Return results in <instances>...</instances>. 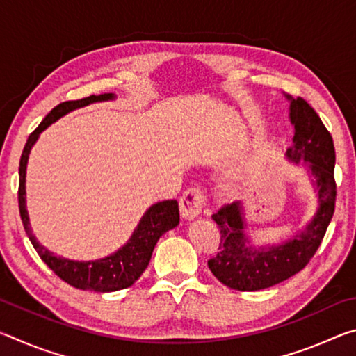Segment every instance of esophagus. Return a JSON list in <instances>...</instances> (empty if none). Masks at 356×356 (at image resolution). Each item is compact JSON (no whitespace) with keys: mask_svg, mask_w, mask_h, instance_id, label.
I'll return each instance as SVG.
<instances>
[{"mask_svg":"<svg viewBox=\"0 0 356 356\" xmlns=\"http://www.w3.org/2000/svg\"><path fill=\"white\" fill-rule=\"evenodd\" d=\"M207 200L204 196V193L197 186H191L184 195L180 196V215L185 220H193L202 212V209L206 207Z\"/></svg>","mask_w":356,"mask_h":356,"instance_id":"obj_1","label":"esophagus"}]
</instances>
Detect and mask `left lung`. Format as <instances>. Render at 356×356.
<instances>
[{"mask_svg":"<svg viewBox=\"0 0 356 356\" xmlns=\"http://www.w3.org/2000/svg\"><path fill=\"white\" fill-rule=\"evenodd\" d=\"M291 100V122L293 125L292 146L287 159L293 163L306 161L317 188L318 209L305 231L280 245H251L245 234L242 202L222 206L212 215L220 227L218 254L209 259V268L222 284L242 292L261 291L286 281L303 270L321 246L334 213V144L322 119L305 99Z\"/></svg>","mask_w":356,"mask_h":356,"instance_id":"8db88e82","label":"left lung"}]
</instances>
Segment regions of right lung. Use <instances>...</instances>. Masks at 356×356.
Wrapping results in <instances>:
<instances>
[{
	"label": "right lung",
	"instance_id": "obj_1",
	"mask_svg": "<svg viewBox=\"0 0 356 356\" xmlns=\"http://www.w3.org/2000/svg\"><path fill=\"white\" fill-rule=\"evenodd\" d=\"M113 99L114 94H100L89 95V97L81 100H69L59 104L47 114L45 119L39 124V127L29 135L20 159L19 209L26 236L31 240L34 250L38 251L42 261H44L63 281L76 289H81V291L114 292L120 291V289L130 287L138 278H140L144 270L147 268L150 257H152V251L156 242H159V238L163 236L165 232L170 231V229L176 227L180 220L179 204L176 200L156 202L146 210V213H144L143 218L140 220V225L136 226L134 234H131V237L129 238V242L125 243L122 248H119L116 252H113V254L104 259L88 262L70 261V259L55 256L53 252L48 251L45 246H42L38 242V238L34 237L31 226H29L25 190L26 165L31 147L34 146V143L38 141L42 131H44L50 124L56 122L59 118H63L64 114L74 111L76 108L94 104V102H105Z\"/></svg>",
	"mask_w": 356,
	"mask_h": 356
}]
</instances>
